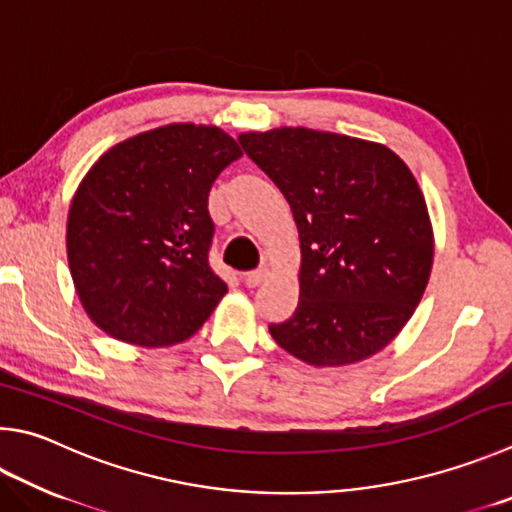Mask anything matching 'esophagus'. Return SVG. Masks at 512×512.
I'll list each match as a JSON object with an SVG mask.
<instances>
[{"label":"esophagus","mask_w":512,"mask_h":512,"mask_svg":"<svg viewBox=\"0 0 512 512\" xmlns=\"http://www.w3.org/2000/svg\"><path fill=\"white\" fill-rule=\"evenodd\" d=\"M266 277H268V268L262 266V268H257V271L244 273V284H246L248 288H255V286L262 284V282L266 280Z\"/></svg>","instance_id":"obj_1"}]
</instances>
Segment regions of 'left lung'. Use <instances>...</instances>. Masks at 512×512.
<instances>
[{"label":"left lung","mask_w":512,"mask_h":512,"mask_svg":"<svg viewBox=\"0 0 512 512\" xmlns=\"http://www.w3.org/2000/svg\"><path fill=\"white\" fill-rule=\"evenodd\" d=\"M239 143L300 232V302L271 336L315 367L374 356L412 318L432 271V224L410 167L385 145L306 127Z\"/></svg>","instance_id":"8db88e82"}]
</instances>
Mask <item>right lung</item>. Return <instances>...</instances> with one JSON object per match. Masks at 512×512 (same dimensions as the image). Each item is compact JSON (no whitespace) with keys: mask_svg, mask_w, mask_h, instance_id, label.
<instances>
[{"mask_svg":"<svg viewBox=\"0 0 512 512\" xmlns=\"http://www.w3.org/2000/svg\"><path fill=\"white\" fill-rule=\"evenodd\" d=\"M241 156L219 127L176 123L105 152L71 201L67 255L82 306L111 338L188 340L228 286L208 264V194Z\"/></svg>","mask_w":512,"mask_h":512,"instance_id":"add662e5","label":"right lung"}]
</instances>
